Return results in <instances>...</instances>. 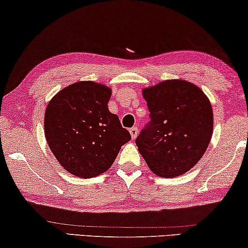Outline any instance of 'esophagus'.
Returning a JSON list of instances; mask_svg holds the SVG:
<instances>
[{"mask_svg": "<svg viewBox=\"0 0 248 248\" xmlns=\"http://www.w3.org/2000/svg\"><path fill=\"white\" fill-rule=\"evenodd\" d=\"M130 133H131V137H132V139H136L137 138V136H138V133H139V130H138V127L137 126H133V127H131L130 128Z\"/></svg>", "mask_w": 248, "mask_h": 248, "instance_id": "1", "label": "esophagus"}]
</instances>
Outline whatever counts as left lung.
<instances>
[{
  "mask_svg": "<svg viewBox=\"0 0 248 248\" xmlns=\"http://www.w3.org/2000/svg\"><path fill=\"white\" fill-rule=\"evenodd\" d=\"M150 121L136 139L138 149L156 175L185 174L202 158L213 133V111L198 86L182 79L144 89Z\"/></svg>",
  "mask_w": 248,
  "mask_h": 248,
  "instance_id": "obj_1",
  "label": "left lung"
}]
</instances>
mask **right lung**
<instances>
[{
    "instance_id": "right-lung-1",
    "label": "right lung",
    "mask_w": 248,
    "mask_h": 248,
    "mask_svg": "<svg viewBox=\"0 0 248 248\" xmlns=\"http://www.w3.org/2000/svg\"><path fill=\"white\" fill-rule=\"evenodd\" d=\"M111 90L94 82H77L47 105L44 131L58 162L78 178H94L107 171L131 140L117 115L108 110Z\"/></svg>"
}]
</instances>
